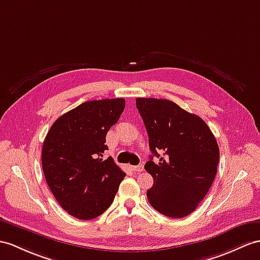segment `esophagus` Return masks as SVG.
<instances>
[{
    "mask_svg": "<svg viewBox=\"0 0 260 260\" xmlns=\"http://www.w3.org/2000/svg\"><path fill=\"white\" fill-rule=\"evenodd\" d=\"M131 169H132V171H134V172L140 173V172H142V171H143V166H142V164H140V166H135V167H131Z\"/></svg>",
    "mask_w": 260,
    "mask_h": 260,
    "instance_id": "obj_1",
    "label": "esophagus"
}]
</instances>
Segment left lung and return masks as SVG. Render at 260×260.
I'll return each instance as SVG.
<instances>
[{"label": "left lung", "instance_id": "left-lung-1", "mask_svg": "<svg viewBox=\"0 0 260 260\" xmlns=\"http://www.w3.org/2000/svg\"><path fill=\"white\" fill-rule=\"evenodd\" d=\"M152 154L144 169L153 178L149 203L172 218L193 213L211 188L219 149L203 119L167 99L137 98Z\"/></svg>", "mask_w": 260, "mask_h": 260}]
</instances>
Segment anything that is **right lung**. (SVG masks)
I'll list each match as a JSON object with an SVG mask.
<instances>
[{
    "label": "right lung",
    "mask_w": 260,
    "mask_h": 260,
    "mask_svg": "<svg viewBox=\"0 0 260 260\" xmlns=\"http://www.w3.org/2000/svg\"><path fill=\"white\" fill-rule=\"evenodd\" d=\"M123 98L91 100L60 116L42 150L45 180L59 205L72 216L92 219L107 211L125 173L104 160L107 132L123 112Z\"/></svg>",
    "instance_id": "right-lung-1"
}]
</instances>
